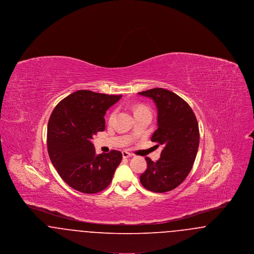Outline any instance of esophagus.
I'll use <instances>...</instances> for the list:
<instances>
[{
  "mask_svg": "<svg viewBox=\"0 0 254 254\" xmlns=\"http://www.w3.org/2000/svg\"><path fill=\"white\" fill-rule=\"evenodd\" d=\"M122 154H123V157L124 158H129L132 156V154H131V153H129V152L126 151V150H124V151L122 152Z\"/></svg>",
  "mask_w": 254,
  "mask_h": 254,
  "instance_id": "esophagus-1",
  "label": "esophagus"
}]
</instances>
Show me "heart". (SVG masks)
Segmentation results:
<instances>
[{"label": "heart", "mask_w": 254, "mask_h": 254, "mask_svg": "<svg viewBox=\"0 0 254 254\" xmlns=\"http://www.w3.org/2000/svg\"><path fill=\"white\" fill-rule=\"evenodd\" d=\"M141 109H146L144 108V107H141V106H138V107H136V109H135V112L136 111H138V110H141ZM114 116H115V112H112L111 114H110V117H109V121H111L113 118H114Z\"/></svg>", "instance_id": "obj_1"}]
</instances>
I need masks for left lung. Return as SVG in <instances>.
I'll use <instances>...</instances> for the list:
<instances>
[{"mask_svg":"<svg viewBox=\"0 0 254 254\" xmlns=\"http://www.w3.org/2000/svg\"><path fill=\"white\" fill-rule=\"evenodd\" d=\"M151 98L157 108L158 128L151 141L163 145L160 159L145 158L147 169L140 176L146 190L167 192L177 188L192 169L199 147V127L189 104L177 94L164 88L139 92Z\"/></svg>","mask_w":254,"mask_h":254,"instance_id":"obj_1","label":"left lung"}]
</instances>
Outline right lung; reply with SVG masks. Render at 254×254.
Masks as SVG:
<instances>
[{
  "mask_svg": "<svg viewBox=\"0 0 254 254\" xmlns=\"http://www.w3.org/2000/svg\"><path fill=\"white\" fill-rule=\"evenodd\" d=\"M122 95L78 90L63 99L48 125V151L61 178L77 191L97 193L112 181L121 152L98 154L91 140L106 127V111Z\"/></svg>",
  "mask_w": 254,
  "mask_h": 254,
  "instance_id": "obj_1",
  "label": "right lung"
}]
</instances>
